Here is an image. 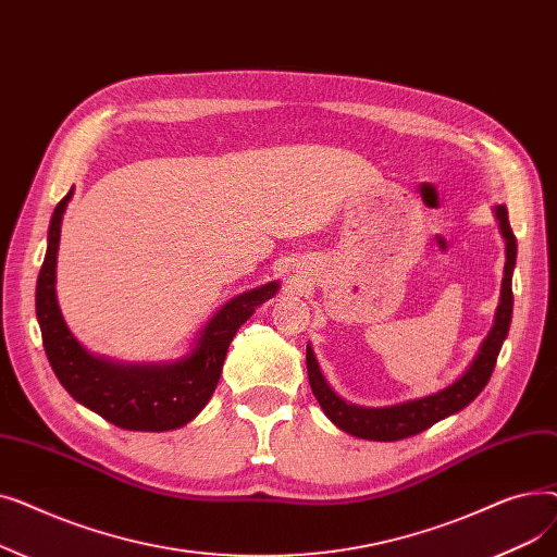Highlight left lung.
<instances>
[{"mask_svg": "<svg viewBox=\"0 0 557 557\" xmlns=\"http://www.w3.org/2000/svg\"><path fill=\"white\" fill-rule=\"evenodd\" d=\"M496 219H499L502 234L506 239V271L502 282V302L496 307L494 325L490 334L485 336L476 359L472 361L470 370H467L456 384L447 386L445 391L404 401L397 406L386 408H363L355 406L345 399H341L325 376L320 374V368L315 363V357L311 347H307V370H309V386L323 408L325 416L349 435L363 437V441H376V443H395L408 435H418L424 429L433 426L435 422L445 420L447 416H454L462 408L474 401L476 395L487 386L492 370L496 366V357H499V349L508 336L510 330V318H512V271H515V259H517V239L512 234L508 210L506 205H496Z\"/></svg>", "mask_w": 557, "mask_h": 557, "instance_id": "8db88e82", "label": "left lung"}]
</instances>
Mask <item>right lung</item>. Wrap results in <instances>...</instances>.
Instances as JSON below:
<instances>
[{"mask_svg": "<svg viewBox=\"0 0 557 557\" xmlns=\"http://www.w3.org/2000/svg\"><path fill=\"white\" fill-rule=\"evenodd\" d=\"M72 191L55 205L49 246L36 286V313L58 382L83 406L128 431H171L191 422L210 401L227 347L252 311L275 296L277 282L232 298L202 330L194 352L169 366H122L97 359L72 336L55 302V252Z\"/></svg>", "mask_w": 557, "mask_h": 557, "instance_id": "add662e5", "label": "right lung"}]
</instances>
